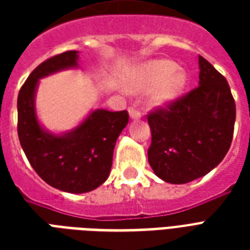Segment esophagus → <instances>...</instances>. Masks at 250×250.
I'll return each instance as SVG.
<instances>
[{
  "label": "esophagus",
  "mask_w": 250,
  "mask_h": 250,
  "mask_svg": "<svg viewBox=\"0 0 250 250\" xmlns=\"http://www.w3.org/2000/svg\"><path fill=\"white\" fill-rule=\"evenodd\" d=\"M128 113L131 119H139V118H141V113L139 111V110L135 109V107H129Z\"/></svg>",
  "instance_id": "1"
}]
</instances>
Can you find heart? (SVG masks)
Listing matches in <instances>:
<instances>
[{
    "label": "heart",
    "mask_w": 250,
    "mask_h": 250,
    "mask_svg": "<svg viewBox=\"0 0 250 250\" xmlns=\"http://www.w3.org/2000/svg\"><path fill=\"white\" fill-rule=\"evenodd\" d=\"M187 84V72L168 60L149 61L127 76V88L133 93L152 89L149 104L154 107L172 105L182 96Z\"/></svg>",
    "instance_id": "b5f03b06"
}]
</instances>
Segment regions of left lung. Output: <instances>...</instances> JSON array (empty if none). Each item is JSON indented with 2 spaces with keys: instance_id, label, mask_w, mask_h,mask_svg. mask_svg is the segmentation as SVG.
I'll list each match as a JSON object with an SVG mask.
<instances>
[{
  "instance_id": "8db88e82",
  "label": "left lung",
  "mask_w": 250,
  "mask_h": 250,
  "mask_svg": "<svg viewBox=\"0 0 250 250\" xmlns=\"http://www.w3.org/2000/svg\"><path fill=\"white\" fill-rule=\"evenodd\" d=\"M198 67L197 88L148 115L149 165L171 184H186L210 172L232 141L236 106L229 83L201 56Z\"/></svg>"
}]
</instances>
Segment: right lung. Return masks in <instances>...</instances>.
I'll list each match as a JSON object with an SVG mask.
<instances>
[{"instance_id":"add662e5","label":"right lung","mask_w":250,"mask_h":250,"mask_svg":"<svg viewBox=\"0 0 250 250\" xmlns=\"http://www.w3.org/2000/svg\"><path fill=\"white\" fill-rule=\"evenodd\" d=\"M79 52L70 50L39 64L18 94V136L27 160L45 183L68 193L96 189L109 178L115 143L128 113L96 109L71 131L49 132L37 119L39 80L79 67Z\"/></svg>"}]
</instances>
